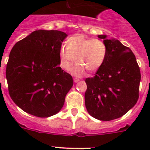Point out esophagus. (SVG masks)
Instances as JSON below:
<instances>
[{
  "label": "esophagus",
  "mask_w": 150,
  "mask_h": 150,
  "mask_svg": "<svg viewBox=\"0 0 150 150\" xmlns=\"http://www.w3.org/2000/svg\"><path fill=\"white\" fill-rule=\"evenodd\" d=\"M79 79H78V78H74V81L75 82V83H77L78 81H79Z\"/></svg>",
  "instance_id": "34e87169"
}]
</instances>
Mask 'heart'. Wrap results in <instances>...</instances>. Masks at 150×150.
Masks as SVG:
<instances>
[{"label": "heart", "mask_w": 150, "mask_h": 150, "mask_svg": "<svg viewBox=\"0 0 150 150\" xmlns=\"http://www.w3.org/2000/svg\"><path fill=\"white\" fill-rule=\"evenodd\" d=\"M107 55V47L103 40L87 38L81 34L74 35L67 40V46L63 45L59 51V64L67 71L74 61L71 72L76 76H83L86 71L98 70L104 64Z\"/></svg>", "instance_id": "1"}]
</instances>
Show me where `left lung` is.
Segmentation results:
<instances>
[{
  "instance_id": "obj_1",
  "label": "left lung",
  "mask_w": 150,
  "mask_h": 150,
  "mask_svg": "<svg viewBox=\"0 0 150 150\" xmlns=\"http://www.w3.org/2000/svg\"><path fill=\"white\" fill-rule=\"evenodd\" d=\"M104 39L107 55L93 77L86 78L85 104L92 117L110 121L125 115L139 98L140 71L135 55L118 40Z\"/></svg>"
}]
</instances>
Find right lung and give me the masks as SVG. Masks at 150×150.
<instances>
[{
    "label": "right lung",
    "instance_id": "add662e5",
    "mask_svg": "<svg viewBox=\"0 0 150 150\" xmlns=\"http://www.w3.org/2000/svg\"><path fill=\"white\" fill-rule=\"evenodd\" d=\"M67 34L38 30L17 42L6 64L8 91L22 110L38 117L60 111L74 85L71 74L59 67V51Z\"/></svg>",
    "mask_w": 150,
    "mask_h": 150
}]
</instances>
